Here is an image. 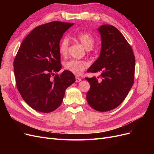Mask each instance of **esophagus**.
Listing matches in <instances>:
<instances>
[{"mask_svg": "<svg viewBox=\"0 0 154 154\" xmlns=\"http://www.w3.org/2000/svg\"><path fill=\"white\" fill-rule=\"evenodd\" d=\"M81 80H82L81 78H80L79 77H78V76H76V83L80 82Z\"/></svg>", "mask_w": 154, "mask_h": 154, "instance_id": "34e87169", "label": "esophagus"}]
</instances>
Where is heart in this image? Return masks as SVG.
Segmentation results:
<instances>
[{"instance_id":"heart-1","label":"heart","mask_w":154,"mask_h":154,"mask_svg":"<svg viewBox=\"0 0 154 154\" xmlns=\"http://www.w3.org/2000/svg\"><path fill=\"white\" fill-rule=\"evenodd\" d=\"M73 38L78 40L82 44L87 50L92 49L95 43V40L90 32L81 31L75 32L72 35ZM69 48V40L66 37L63 38L59 44L58 51L62 56H66L67 54ZM88 63L84 61L77 60H71L64 64V69L76 75H80L87 67Z\"/></svg>"}]
</instances>
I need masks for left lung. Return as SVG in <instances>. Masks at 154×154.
<instances>
[{"mask_svg": "<svg viewBox=\"0 0 154 154\" xmlns=\"http://www.w3.org/2000/svg\"><path fill=\"white\" fill-rule=\"evenodd\" d=\"M98 31L100 54L87 72L100 75L85 78L91 86L87 100L92 109L106 112L118 106L128 95L134 83L136 60L131 46L116 27L105 24Z\"/></svg>", "mask_w": 154, "mask_h": 154, "instance_id": "8db88e82", "label": "left lung"}]
</instances>
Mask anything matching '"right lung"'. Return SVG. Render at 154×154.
<instances>
[{"label": "right lung", "mask_w": 154, "mask_h": 154, "mask_svg": "<svg viewBox=\"0 0 154 154\" xmlns=\"http://www.w3.org/2000/svg\"><path fill=\"white\" fill-rule=\"evenodd\" d=\"M73 23L51 22L32 30L22 42L14 60L16 85L26 103L34 110L51 112L62 104L66 88L75 82L62 68L60 41Z\"/></svg>", "instance_id": "add662e5"}]
</instances>
